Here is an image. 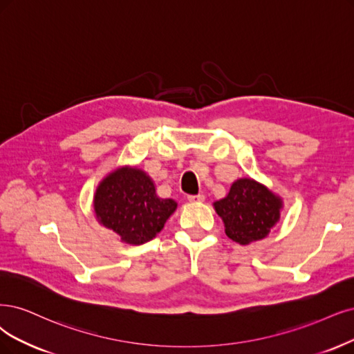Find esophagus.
Returning <instances> with one entry per match:
<instances>
[{"mask_svg":"<svg viewBox=\"0 0 354 354\" xmlns=\"http://www.w3.org/2000/svg\"><path fill=\"white\" fill-rule=\"evenodd\" d=\"M205 200V197L203 194H198V195H189L188 197V201L189 203H203Z\"/></svg>","mask_w":354,"mask_h":354,"instance_id":"1","label":"esophagus"}]
</instances>
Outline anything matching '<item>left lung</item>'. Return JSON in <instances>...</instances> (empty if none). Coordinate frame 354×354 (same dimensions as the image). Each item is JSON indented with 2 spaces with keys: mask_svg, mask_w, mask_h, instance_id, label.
<instances>
[{
  "mask_svg": "<svg viewBox=\"0 0 354 354\" xmlns=\"http://www.w3.org/2000/svg\"><path fill=\"white\" fill-rule=\"evenodd\" d=\"M283 205L280 195L252 178L236 179L226 197L213 203L227 238L239 245L267 238L280 221Z\"/></svg>",
  "mask_w": 354,
  "mask_h": 354,
  "instance_id": "8db88e82",
  "label": "left lung"
}]
</instances>
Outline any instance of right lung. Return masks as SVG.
Returning <instances> with one entry per match:
<instances>
[{
  "label": "right lung",
  "mask_w": 354,
  "mask_h": 354,
  "mask_svg": "<svg viewBox=\"0 0 354 354\" xmlns=\"http://www.w3.org/2000/svg\"><path fill=\"white\" fill-rule=\"evenodd\" d=\"M172 198H160L154 180L137 166H120L104 176L93 194L99 225L115 232L121 242L142 245L159 233L176 210Z\"/></svg>",
  "instance_id": "1"
}]
</instances>
